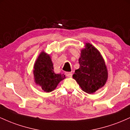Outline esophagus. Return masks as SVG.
<instances>
[{
    "mask_svg": "<svg viewBox=\"0 0 130 130\" xmlns=\"http://www.w3.org/2000/svg\"><path fill=\"white\" fill-rule=\"evenodd\" d=\"M65 74H66V76L67 77H72V72H66L65 73Z\"/></svg>",
    "mask_w": 130,
    "mask_h": 130,
    "instance_id": "1",
    "label": "esophagus"
}]
</instances>
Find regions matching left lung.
Here are the masks:
<instances>
[{"instance_id":"8db88e82","label":"left lung","mask_w":130,"mask_h":130,"mask_svg":"<svg viewBox=\"0 0 130 130\" xmlns=\"http://www.w3.org/2000/svg\"><path fill=\"white\" fill-rule=\"evenodd\" d=\"M79 68L73 77L84 92L93 93L104 86L108 79V70L100 53L90 43H86L80 51Z\"/></svg>"}]
</instances>
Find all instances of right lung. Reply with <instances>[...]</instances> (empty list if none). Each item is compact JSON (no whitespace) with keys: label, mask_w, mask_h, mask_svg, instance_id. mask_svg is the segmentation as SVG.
Instances as JSON below:
<instances>
[{"label":"right lung","mask_w":130,"mask_h":130,"mask_svg":"<svg viewBox=\"0 0 130 130\" xmlns=\"http://www.w3.org/2000/svg\"><path fill=\"white\" fill-rule=\"evenodd\" d=\"M33 72L35 83L46 92L53 91L65 78L63 74L55 73L51 57L44 51L40 54L35 61Z\"/></svg>","instance_id":"1"}]
</instances>
